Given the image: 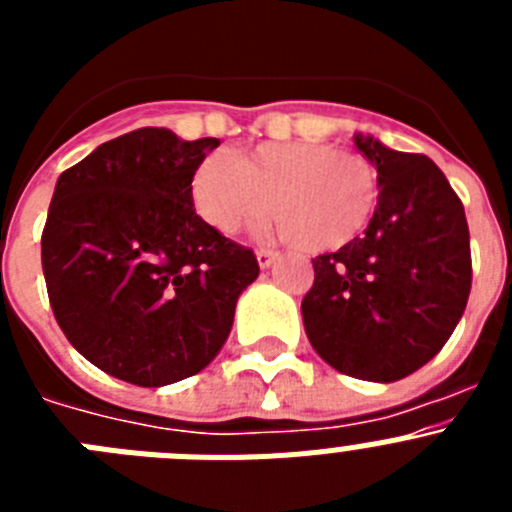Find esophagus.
I'll use <instances>...</instances> for the list:
<instances>
[{
    "instance_id": "obj_1",
    "label": "esophagus",
    "mask_w": 512,
    "mask_h": 512,
    "mask_svg": "<svg viewBox=\"0 0 512 512\" xmlns=\"http://www.w3.org/2000/svg\"><path fill=\"white\" fill-rule=\"evenodd\" d=\"M256 259H259L261 269H269V266L274 264V259H277V251H271V248H259V251H256Z\"/></svg>"
}]
</instances>
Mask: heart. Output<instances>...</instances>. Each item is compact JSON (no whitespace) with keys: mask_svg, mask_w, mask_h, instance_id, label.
<instances>
[{"mask_svg":"<svg viewBox=\"0 0 512 512\" xmlns=\"http://www.w3.org/2000/svg\"><path fill=\"white\" fill-rule=\"evenodd\" d=\"M192 202L217 233L259 225L271 210L302 251H336L372 220L377 174L366 158L328 143H266L207 156L192 174Z\"/></svg>","mask_w":512,"mask_h":512,"instance_id":"obj_1","label":"heart"}]
</instances>
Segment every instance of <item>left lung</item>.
Segmentation results:
<instances>
[{
  "label": "left lung",
  "instance_id": "1",
  "mask_svg": "<svg viewBox=\"0 0 512 512\" xmlns=\"http://www.w3.org/2000/svg\"><path fill=\"white\" fill-rule=\"evenodd\" d=\"M377 166V210L361 238L312 259L302 300L312 348L369 382L418 372L443 348L472 289L469 225L459 194L423 153L356 135Z\"/></svg>",
  "mask_w": 512,
  "mask_h": 512
}]
</instances>
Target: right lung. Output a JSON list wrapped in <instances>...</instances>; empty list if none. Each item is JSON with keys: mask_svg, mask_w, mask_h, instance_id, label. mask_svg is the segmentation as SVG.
<instances>
[{"mask_svg": "<svg viewBox=\"0 0 512 512\" xmlns=\"http://www.w3.org/2000/svg\"><path fill=\"white\" fill-rule=\"evenodd\" d=\"M217 146L140 128L58 176L40 238L48 300L71 346L122 382L205 369L259 277L251 248L194 212L192 174Z\"/></svg>", "mask_w": 512, "mask_h": 512, "instance_id": "right-lung-1", "label": "right lung"}]
</instances>
